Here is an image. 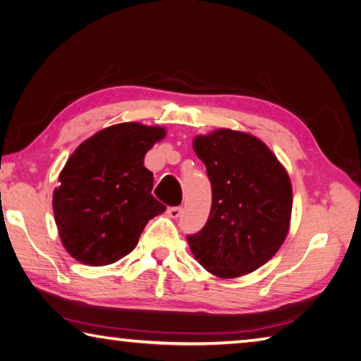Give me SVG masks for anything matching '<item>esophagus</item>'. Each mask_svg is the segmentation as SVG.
Returning <instances> with one entry per match:
<instances>
[{
  "mask_svg": "<svg viewBox=\"0 0 361 361\" xmlns=\"http://www.w3.org/2000/svg\"><path fill=\"white\" fill-rule=\"evenodd\" d=\"M167 214L171 216L172 219H178L181 216V207H172L167 209Z\"/></svg>",
  "mask_w": 361,
  "mask_h": 361,
  "instance_id": "34e87169",
  "label": "esophagus"
}]
</instances>
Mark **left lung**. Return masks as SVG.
Segmentation results:
<instances>
[{"mask_svg": "<svg viewBox=\"0 0 361 361\" xmlns=\"http://www.w3.org/2000/svg\"><path fill=\"white\" fill-rule=\"evenodd\" d=\"M213 189L204 227L188 236L190 252L209 274L236 279L266 264L291 224L293 188L283 164L263 140L219 128L194 137Z\"/></svg>", "mask_w": 361, "mask_h": 361, "instance_id": "obj_1", "label": "left lung"}]
</instances>
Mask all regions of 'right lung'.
Returning <instances> with one entry per match:
<instances>
[{
    "label": "right lung",
    "instance_id": "add662e5",
    "mask_svg": "<svg viewBox=\"0 0 361 361\" xmlns=\"http://www.w3.org/2000/svg\"><path fill=\"white\" fill-rule=\"evenodd\" d=\"M164 126L117 123L78 145L59 173L53 213L62 245L87 266H106L136 247L147 222L166 207L152 195L144 166Z\"/></svg>",
    "mask_w": 361,
    "mask_h": 361
}]
</instances>
